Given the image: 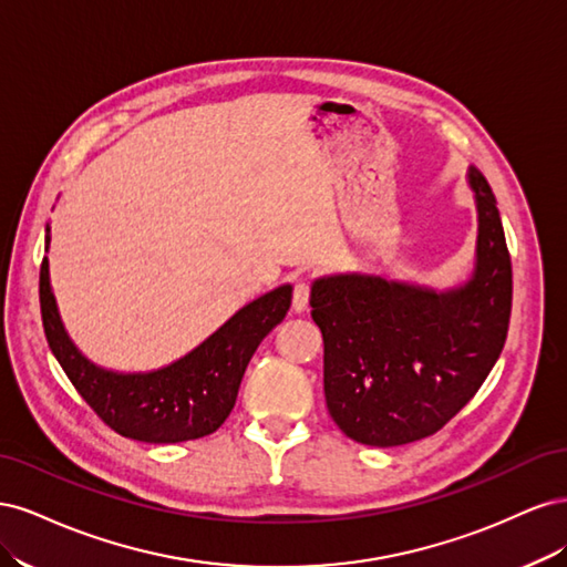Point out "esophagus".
I'll use <instances>...</instances> for the list:
<instances>
[{"instance_id":"obj_1","label":"esophagus","mask_w":567,"mask_h":567,"mask_svg":"<svg viewBox=\"0 0 567 567\" xmlns=\"http://www.w3.org/2000/svg\"><path fill=\"white\" fill-rule=\"evenodd\" d=\"M310 307V284L298 281L293 288V312H305Z\"/></svg>"}]
</instances>
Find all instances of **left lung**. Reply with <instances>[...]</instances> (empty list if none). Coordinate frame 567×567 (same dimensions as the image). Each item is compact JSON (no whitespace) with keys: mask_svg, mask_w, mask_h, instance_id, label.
I'll return each instance as SVG.
<instances>
[{"mask_svg":"<svg viewBox=\"0 0 567 567\" xmlns=\"http://www.w3.org/2000/svg\"><path fill=\"white\" fill-rule=\"evenodd\" d=\"M468 184L477 246L466 284L435 290L354 271L312 284L326 406L354 442L398 447L437 433L471 402L504 350L511 255L496 198L473 165Z\"/></svg>","mask_w":567,"mask_h":567,"instance_id":"obj_1","label":"left lung"}]
</instances>
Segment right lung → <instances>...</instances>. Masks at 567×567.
Segmentation results:
<instances>
[{
	"label": "right lung",
	"mask_w": 567,
	"mask_h": 567,
	"mask_svg": "<svg viewBox=\"0 0 567 567\" xmlns=\"http://www.w3.org/2000/svg\"><path fill=\"white\" fill-rule=\"evenodd\" d=\"M44 241L49 250V227ZM290 298V284L274 288L241 307L177 362L123 373L96 367L75 348L51 290L47 257L40 267L42 323L56 362L109 427L123 437L153 444L198 440L227 421L250 357L274 326L284 321Z\"/></svg>",
	"instance_id": "1"
}]
</instances>
